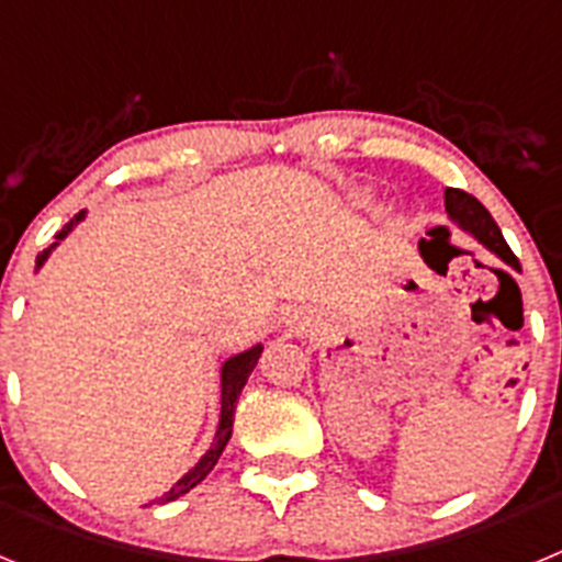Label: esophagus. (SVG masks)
<instances>
[{"instance_id": "obj_1", "label": "esophagus", "mask_w": 562, "mask_h": 562, "mask_svg": "<svg viewBox=\"0 0 562 562\" xmlns=\"http://www.w3.org/2000/svg\"><path fill=\"white\" fill-rule=\"evenodd\" d=\"M284 321L292 331H304V329H310V324H312V317L304 315V312H297V310L286 312Z\"/></svg>"}]
</instances>
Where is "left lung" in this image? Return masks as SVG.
Masks as SVG:
<instances>
[{"instance_id":"obj_1","label":"left lung","mask_w":562,"mask_h":562,"mask_svg":"<svg viewBox=\"0 0 562 562\" xmlns=\"http://www.w3.org/2000/svg\"><path fill=\"white\" fill-rule=\"evenodd\" d=\"M445 211H448L453 225H459L461 231L479 238L481 245L490 252H495L504 265L520 270L518 258H515V252L509 250V245H506L504 236H501V227L495 225L490 211L475 200L473 193L459 191V188H448V191H445ZM419 247H425V241H419Z\"/></svg>"}]
</instances>
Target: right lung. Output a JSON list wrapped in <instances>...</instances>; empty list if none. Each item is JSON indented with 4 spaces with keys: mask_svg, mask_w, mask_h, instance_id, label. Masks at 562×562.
Listing matches in <instances>:
<instances>
[{
    "mask_svg": "<svg viewBox=\"0 0 562 562\" xmlns=\"http://www.w3.org/2000/svg\"><path fill=\"white\" fill-rule=\"evenodd\" d=\"M83 213H87V211L76 213V220H69L67 225H64L61 231L56 233V241H53V245H49L47 250L38 252L36 270H42L44 261H47V258H49V252L56 250V247L61 245L64 238L69 236V231H72V227H76L78 222L83 220ZM261 351H265V346H261V342H256V346H250V349H247V351H238V355L227 357V360L222 362V371H220V380H222L220 428H216V436H213L211 450H207V453L202 456V459L196 461V464H193L191 470H188V473L182 475V479L177 481V484H173L166 495H162V498H154L151 504H168V501H177V498H180V495L191 493L193 486L200 484V481H205V475L211 473L213 467H216V461H220L222 450H225V445H227V441H231L233 414H236L238 394H241V389H245L247 380H250V374H252V369H256V362H258V357H261Z\"/></svg>",
    "mask_w": 562,
    "mask_h": 562,
    "instance_id": "obj_1",
    "label": "right lung"
}]
</instances>
